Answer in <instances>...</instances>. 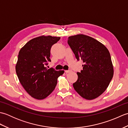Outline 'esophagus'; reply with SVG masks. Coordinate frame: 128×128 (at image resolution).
<instances>
[{"label":"esophagus","mask_w":128,"mask_h":128,"mask_svg":"<svg viewBox=\"0 0 128 128\" xmlns=\"http://www.w3.org/2000/svg\"><path fill=\"white\" fill-rule=\"evenodd\" d=\"M65 72H66V74H68V73H69V72H71V70H66V71H65Z\"/></svg>","instance_id":"1"}]
</instances>
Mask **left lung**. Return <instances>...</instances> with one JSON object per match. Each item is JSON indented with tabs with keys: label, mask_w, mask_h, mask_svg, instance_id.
Segmentation results:
<instances>
[{
	"label": "left lung",
	"mask_w": 128,
	"mask_h": 128,
	"mask_svg": "<svg viewBox=\"0 0 128 128\" xmlns=\"http://www.w3.org/2000/svg\"><path fill=\"white\" fill-rule=\"evenodd\" d=\"M68 43L78 60L84 62L73 87L84 98H96L104 92L113 76L109 51L99 41L84 34L69 37Z\"/></svg>",
	"instance_id": "left-lung-1"
}]
</instances>
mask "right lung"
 <instances>
[{
    "instance_id": "add662e5",
    "label": "right lung",
    "mask_w": 128,
    "mask_h": 128,
    "mask_svg": "<svg viewBox=\"0 0 128 128\" xmlns=\"http://www.w3.org/2000/svg\"><path fill=\"white\" fill-rule=\"evenodd\" d=\"M60 38L58 37L40 36L26 43L18 53L16 72L27 92L34 98L43 100L55 88L57 78L64 70L47 69L52 46Z\"/></svg>"
}]
</instances>
